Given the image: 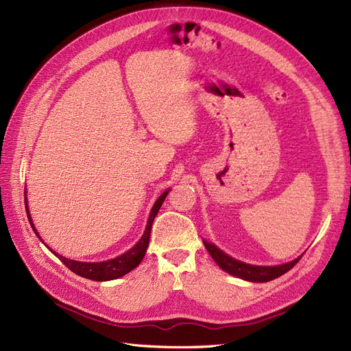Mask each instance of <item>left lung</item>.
<instances>
[{"label":"left lung","mask_w":351,"mask_h":351,"mask_svg":"<svg viewBox=\"0 0 351 351\" xmlns=\"http://www.w3.org/2000/svg\"><path fill=\"white\" fill-rule=\"evenodd\" d=\"M202 243H204L206 250L208 251L211 258L216 261V264L223 271L237 278H242L245 281H252V282H267L282 274H286L287 271L295 267L299 263V259L303 256L302 254L300 256L293 259V261L281 264V265H252V264L239 261V259H234L233 256L223 252L216 245H213L204 239H202Z\"/></svg>","instance_id":"left-lung-1"}]
</instances>
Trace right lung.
I'll use <instances>...</instances> for the list:
<instances>
[{"label": "right lung", "instance_id": "1", "mask_svg": "<svg viewBox=\"0 0 351 351\" xmlns=\"http://www.w3.org/2000/svg\"><path fill=\"white\" fill-rule=\"evenodd\" d=\"M169 191L171 189H166L163 194L156 199L154 206L150 211V216L149 220H147V226H145V230L143 233V236L140 237V241L135 243L131 250H128L127 252H123L118 256L114 258H109V259H104V261H75V259H70V258H65L60 254H56L55 251L49 250L55 256H58L61 261L69 267L73 273H75L77 276L88 278V280H95V281H109V280H115L119 278L122 276H125L130 271H132L135 267H137L145 255L147 247H149V242H150V232H152V224L154 217L157 216V213H159L165 198L167 197ZM25 206H26V213H27V219L30 221V226L33 232L36 233V236L42 241V237L39 236L35 224L32 221V216H30V211L27 207V197H26V189H25ZM43 242V241H42ZM45 243V242H43ZM47 245V243H45ZM48 247V245H47Z\"/></svg>", "mask_w": 351, "mask_h": 351}]
</instances>
